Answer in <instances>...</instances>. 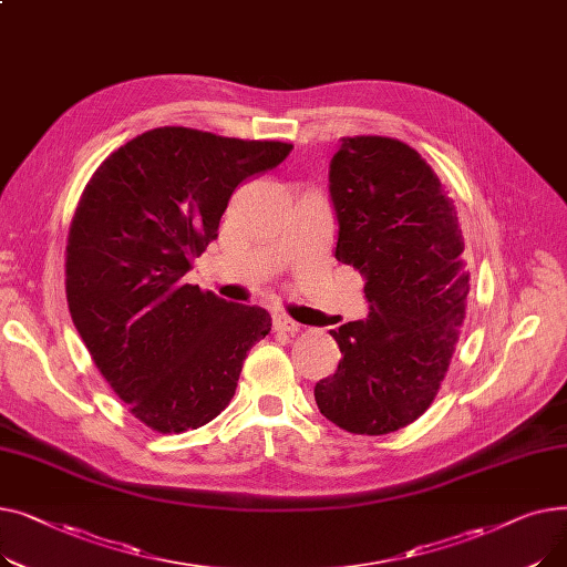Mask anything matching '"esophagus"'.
I'll use <instances>...</instances> for the list:
<instances>
[{
	"instance_id": "esophagus-1",
	"label": "esophagus",
	"mask_w": 567,
	"mask_h": 567,
	"mask_svg": "<svg viewBox=\"0 0 567 567\" xmlns=\"http://www.w3.org/2000/svg\"><path fill=\"white\" fill-rule=\"evenodd\" d=\"M274 329L276 331H282V333H291V336H296V333H301L303 331V326L299 323V321H293V319H289L287 315H274Z\"/></svg>"
}]
</instances>
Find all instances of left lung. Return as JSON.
<instances>
[{"label":"left lung","instance_id":"1","mask_svg":"<svg viewBox=\"0 0 567 567\" xmlns=\"http://www.w3.org/2000/svg\"><path fill=\"white\" fill-rule=\"evenodd\" d=\"M336 259L359 268L368 317L331 331L342 361L315 385L351 434H389L432 404L464 319L468 274L455 204L415 148L344 137L329 169Z\"/></svg>","mask_w":567,"mask_h":567}]
</instances>
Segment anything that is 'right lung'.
Wrapping results in <instances>:
<instances>
[{
	"label": "right lung",
	"instance_id": "right-lung-1",
	"mask_svg": "<svg viewBox=\"0 0 567 567\" xmlns=\"http://www.w3.org/2000/svg\"><path fill=\"white\" fill-rule=\"evenodd\" d=\"M291 148L154 128L105 158L80 197L66 246L69 310L112 391L156 432L214 421L248 349L271 331L264 308L229 303L184 276L218 236L236 186Z\"/></svg>",
	"mask_w": 567,
	"mask_h": 567
}]
</instances>
